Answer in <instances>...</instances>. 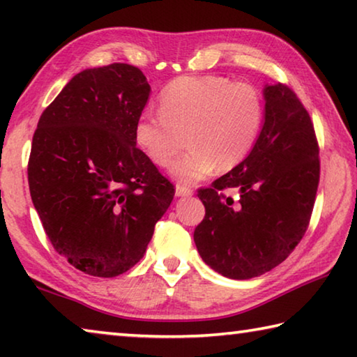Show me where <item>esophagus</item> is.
Listing matches in <instances>:
<instances>
[{
  "label": "esophagus",
  "instance_id": "obj_1",
  "mask_svg": "<svg viewBox=\"0 0 357 357\" xmlns=\"http://www.w3.org/2000/svg\"><path fill=\"white\" fill-rule=\"evenodd\" d=\"M192 193H193V190L190 189L189 185H184V184L176 185V195L178 197H190Z\"/></svg>",
  "mask_w": 357,
  "mask_h": 357
}]
</instances>
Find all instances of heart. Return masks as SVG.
<instances>
[{"instance_id":"heart-1","label":"heart","mask_w":357,"mask_h":357,"mask_svg":"<svg viewBox=\"0 0 357 357\" xmlns=\"http://www.w3.org/2000/svg\"><path fill=\"white\" fill-rule=\"evenodd\" d=\"M160 112L146 110L135 124V142L155 165L173 164L185 144L190 151L173 167L184 183L206 178L215 168L233 170L255 149L264 123V99L257 86L225 77H179L162 91Z\"/></svg>"}]
</instances>
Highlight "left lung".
<instances>
[{
  "label": "left lung",
  "mask_w": 357,
  "mask_h": 357,
  "mask_svg": "<svg viewBox=\"0 0 357 357\" xmlns=\"http://www.w3.org/2000/svg\"><path fill=\"white\" fill-rule=\"evenodd\" d=\"M255 149L211 187L198 189L204 217L193 231L203 261L247 280L274 269L309 228L319 183V146L309 112L285 83L264 89ZM236 188V201L227 196Z\"/></svg>",
  "instance_id": "obj_1"
}]
</instances>
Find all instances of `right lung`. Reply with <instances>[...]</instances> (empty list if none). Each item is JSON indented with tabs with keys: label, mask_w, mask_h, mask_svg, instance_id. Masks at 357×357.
<instances>
[{
	"label": "right lung",
	"mask_w": 357,
	"mask_h": 357,
	"mask_svg": "<svg viewBox=\"0 0 357 357\" xmlns=\"http://www.w3.org/2000/svg\"><path fill=\"white\" fill-rule=\"evenodd\" d=\"M135 66L86 69L40 114L28 160L36 211L59 255L94 277L143 258L174 185L135 146L149 98Z\"/></svg>",
	"instance_id": "obj_1"
}]
</instances>
